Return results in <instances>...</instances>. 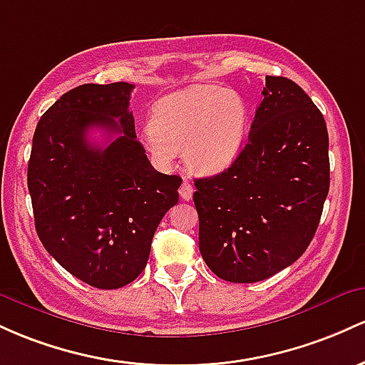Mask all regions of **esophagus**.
<instances>
[{
    "instance_id": "esophagus-1",
    "label": "esophagus",
    "mask_w": 365,
    "mask_h": 365,
    "mask_svg": "<svg viewBox=\"0 0 365 365\" xmlns=\"http://www.w3.org/2000/svg\"><path fill=\"white\" fill-rule=\"evenodd\" d=\"M193 184H191L190 181H184L182 184H181V187H179V195H181V198L182 200H191L193 198Z\"/></svg>"
}]
</instances>
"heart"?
I'll list each match as a JSON object with an SVG mask.
<instances>
[{
    "label": "heart",
    "instance_id": "obj_1",
    "mask_svg": "<svg viewBox=\"0 0 365 365\" xmlns=\"http://www.w3.org/2000/svg\"><path fill=\"white\" fill-rule=\"evenodd\" d=\"M247 134L248 105L241 94L222 86H191L153 106L145 145L160 162L182 148L191 170L217 174L236 162Z\"/></svg>",
    "mask_w": 365,
    "mask_h": 365
}]
</instances>
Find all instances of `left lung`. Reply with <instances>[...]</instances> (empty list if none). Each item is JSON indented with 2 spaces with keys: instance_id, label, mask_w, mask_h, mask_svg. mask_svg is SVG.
Here are the masks:
<instances>
[{
  "instance_id": "1",
  "label": "left lung",
  "mask_w": 365,
  "mask_h": 365,
  "mask_svg": "<svg viewBox=\"0 0 365 365\" xmlns=\"http://www.w3.org/2000/svg\"><path fill=\"white\" fill-rule=\"evenodd\" d=\"M262 94L236 162L195 181L200 252L229 282L264 281L300 259L329 191L321 110L286 77H265Z\"/></svg>"
}]
</instances>
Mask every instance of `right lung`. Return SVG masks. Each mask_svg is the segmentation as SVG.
Masks as SVG:
<instances>
[{"instance_id": "1", "label": "right lung", "mask_w": 365, "mask_h": 365, "mask_svg": "<svg viewBox=\"0 0 365 365\" xmlns=\"http://www.w3.org/2000/svg\"><path fill=\"white\" fill-rule=\"evenodd\" d=\"M129 83L83 84L44 112L27 186L36 231L65 271L100 289L133 282L158 224L179 200V175L155 170L136 139ZM109 134L105 149L87 134Z\"/></svg>"}]
</instances>
